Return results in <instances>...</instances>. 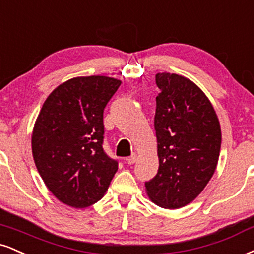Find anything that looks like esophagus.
Returning a JSON list of instances; mask_svg holds the SVG:
<instances>
[{
  "mask_svg": "<svg viewBox=\"0 0 254 254\" xmlns=\"http://www.w3.org/2000/svg\"><path fill=\"white\" fill-rule=\"evenodd\" d=\"M136 160H137V155L136 154H132L130 157H127L125 161H127V164H133L136 162Z\"/></svg>",
  "mask_w": 254,
  "mask_h": 254,
  "instance_id": "34e87169",
  "label": "esophagus"
}]
</instances>
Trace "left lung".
<instances>
[{
    "label": "left lung",
    "mask_w": 254,
    "mask_h": 254,
    "mask_svg": "<svg viewBox=\"0 0 254 254\" xmlns=\"http://www.w3.org/2000/svg\"><path fill=\"white\" fill-rule=\"evenodd\" d=\"M155 131L160 167L145 190L162 208L195 200L212 179L221 148V129L212 103L200 87L175 73H157Z\"/></svg>",
    "instance_id": "obj_1"
}]
</instances>
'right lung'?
Returning <instances> with one entry per match:
<instances>
[{
  "label": "right lung",
  "mask_w": 254,
  "mask_h": 254,
  "mask_svg": "<svg viewBox=\"0 0 254 254\" xmlns=\"http://www.w3.org/2000/svg\"><path fill=\"white\" fill-rule=\"evenodd\" d=\"M121 84L104 75L69 79L52 91L35 121L36 169L51 193L73 208L99 201L118 169L103 149V114Z\"/></svg>",
  "instance_id": "add662e5"
}]
</instances>
